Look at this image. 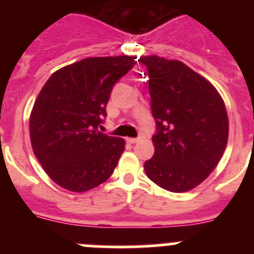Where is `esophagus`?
<instances>
[{
	"mask_svg": "<svg viewBox=\"0 0 254 254\" xmlns=\"http://www.w3.org/2000/svg\"><path fill=\"white\" fill-rule=\"evenodd\" d=\"M127 141H128L129 143H136V142H138V141H140V138H134V137H128L127 138Z\"/></svg>",
	"mask_w": 254,
	"mask_h": 254,
	"instance_id": "esophagus-1",
	"label": "esophagus"
}]
</instances>
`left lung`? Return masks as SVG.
<instances>
[{
	"instance_id": "obj_1",
	"label": "left lung",
	"mask_w": 254,
	"mask_h": 254,
	"mask_svg": "<svg viewBox=\"0 0 254 254\" xmlns=\"http://www.w3.org/2000/svg\"><path fill=\"white\" fill-rule=\"evenodd\" d=\"M149 71L156 134L143 168L155 185L187 192L202 183L225 151L229 120L223 98L205 77L181 61L140 58Z\"/></svg>"
}]
</instances>
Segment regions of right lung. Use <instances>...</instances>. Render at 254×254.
<instances>
[{"mask_svg":"<svg viewBox=\"0 0 254 254\" xmlns=\"http://www.w3.org/2000/svg\"><path fill=\"white\" fill-rule=\"evenodd\" d=\"M136 57H91L52 73L29 120L33 151L49 178L71 192H86L107 181L125 151V140L98 126L114 84Z\"/></svg>","mask_w":254,"mask_h":254,"instance_id":"right-lung-1","label":"right lung"}]
</instances>
